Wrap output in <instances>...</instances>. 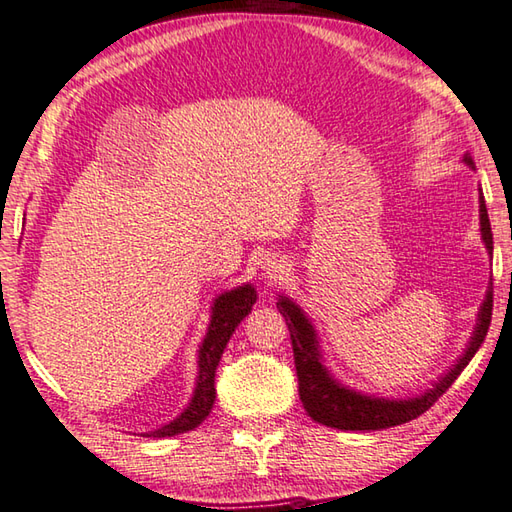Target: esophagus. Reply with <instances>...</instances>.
<instances>
[{
	"label": "esophagus",
	"mask_w": 512,
	"mask_h": 512,
	"mask_svg": "<svg viewBox=\"0 0 512 512\" xmlns=\"http://www.w3.org/2000/svg\"><path fill=\"white\" fill-rule=\"evenodd\" d=\"M263 272L267 274V278H272V281H281L289 272V263L281 256H269L263 265Z\"/></svg>",
	"instance_id": "obj_1"
}]
</instances>
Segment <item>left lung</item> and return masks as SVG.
<instances>
[{
	"instance_id": "8db88e82",
	"label": "left lung",
	"mask_w": 512,
	"mask_h": 512,
	"mask_svg": "<svg viewBox=\"0 0 512 512\" xmlns=\"http://www.w3.org/2000/svg\"><path fill=\"white\" fill-rule=\"evenodd\" d=\"M464 162L470 169H475V162H472L468 153L464 156ZM479 231L490 258H493V231H490L486 200L481 194H479ZM276 307L278 312L285 316L289 336H292L294 365H296V376H298V397L303 401L305 412L310 414L316 423H323L327 428L383 430V428L401 426V423L417 419L419 414L426 412L432 403H435L441 394L455 383L457 376L464 372V368L470 363L472 356L477 354V350L488 334L490 316H493V281L488 283L486 298L479 307L475 330H472V336L464 354L459 356L457 363L452 365L446 374H441L439 379L432 383V388L406 399L374 397V394L356 392L350 388V385H343L341 381H336L332 372L327 370V365L323 363L316 327L301 310V305H296L292 298L281 294L278 296Z\"/></svg>"
}]
</instances>
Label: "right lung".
Returning a JSON list of instances; mask_svg holds the SVG:
<instances>
[{
  "label": "right lung",
  "instance_id": "add662e5",
  "mask_svg": "<svg viewBox=\"0 0 512 512\" xmlns=\"http://www.w3.org/2000/svg\"><path fill=\"white\" fill-rule=\"evenodd\" d=\"M256 298L258 294L252 283L238 285L216 298L214 305H211L207 334L198 347V376H196V388H194V394H191L189 406L182 410L176 419L169 421L167 426L144 432L142 437H153V439L176 437V435H182V432L198 428L200 423L209 417V412L214 408V401H216L214 383H216V368L220 363V356H223L231 334L236 332L240 321L252 312Z\"/></svg>",
  "mask_w": 512,
  "mask_h": 512
}]
</instances>
